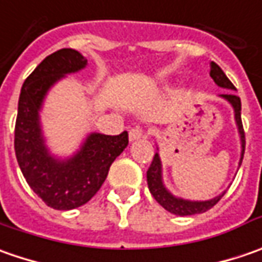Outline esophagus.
<instances>
[{
    "mask_svg": "<svg viewBox=\"0 0 262 262\" xmlns=\"http://www.w3.org/2000/svg\"><path fill=\"white\" fill-rule=\"evenodd\" d=\"M144 137V131H143V128H140V126H134V128H131L129 129V141H136V140H140V138H143Z\"/></svg>",
    "mask_w": 262,
    "mask_h": 262,
    "instance_id": "34e87169",
    "label": "esophagus"
}]
</instances>
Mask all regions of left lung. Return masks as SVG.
Returning <instances> with one entry per match:
<instances>
[{
  "instance_id": "1",
  "label": "left lung",
  "mask_w": 262,
  "mask_h": 262,
  "mask_svg": "<svg viewBox=\"0 0 262 262\" xmlns=\"http://www.w3.org/2000/svg\"><path fill=\"white\" fill-rule=\"evenodd\" d=\"M210 76L214 80L219 87H223L227 90H236V87L232 84V81L226 77V74L223 73V70L217 66L216 62L210 64ZM220 97H223L225 100H227L235 112V121H236L237 131H239V137H241V160H239V166L242 163L244 159V153H245V133H244V126H242V119H241V99L237 97L235 93L229 92L226 95H220ZM147 184H148V189L151 192V195L155 196L157 203L163 207L165 210H167L169 213L176 214V216H192V214H200V213H206L207 210H210L211 207H214L220 201V198L225 195V192L219 194L211 200L207 201H191V200H184L175 196L173 194H170L166 189V186L163 184L162 179V162L159 153L155 155L153 162L147 170Z\"/></svg>"
}]
</instances>
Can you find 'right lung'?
<instances>
[{"instance_id": "add662e5", "label": "right lung", "mask_w": 262, "mask_h": 262, "mask_svg": "<svg viewBox=\"0 0 262 262\" xmlns=\"http://www.w3.org/2000/svg\"><path fill=\"white\" fill-rule=\"evenodd\" d=\"M86 66L87 59L78 51L59 49L26 78L18 97L15 157L29 186L55 210H73L90 201L105 182L114 160L128 146L126 131L119 136L92 133L76 155L64 160L51 156L45 146L39 118L45 96L58 80Z\"/></svg>"}]
</instances>
